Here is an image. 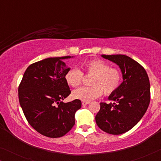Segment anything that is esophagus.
<instances>
[{"label": "esophagus", "mask_w": 161, "mask_h": 161, "mask_svg": "<svg viewBox=\"0 0 161 161\" xmlns=\"http://www.w3.org/2000/svg\"><path fill=\"white\" fill-rule=\"evenodd\" d=\"M89 103V101H82V105H86Z\"/></svg>", "instance_id": "34e87169"}]
</instances>
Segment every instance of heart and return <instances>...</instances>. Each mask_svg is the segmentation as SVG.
Wrapping results in <instances>:
<instances>
[{"label":"heart","instance_id":"1","mask_svg":"<svg viewBox=\"0 0 161 161\" xmlns=\"http://www.w3.org/2000/svg\"><path fill=\"white\" fill-rule=\"evenodd\" d=\"M86 73L93 75L91 78V86H83L72 92V97L81 101H92L102 95L114 93L121 83L122 75L117 69L100 59L88 61L83 66ZM83 73L77 68H72L65 75V80L72 87L78 86L82 82Z\"/></svg>","mask_w":161,"mask_h":161}]
</instances>
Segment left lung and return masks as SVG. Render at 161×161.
I'll return each mask as SVG.
<instances>
[{"label":"left lung","mask_w":161,"mask_h":161,"mask_svg":"<svg viewBox=\"0 0 161 161\" xmlns=\"http://www.w3.org/2000/svg\"><path fill=\"white\" fill-rule=\"evenodd\" d=\"M101 56L119 66L123 81L108 97L114 103H100L96 123L102 130L119 135L133 128L146 113L150 101L149 80L144 68L130 57L122 54Z\"/></svg>","instance_id":"1"}]
</instances>
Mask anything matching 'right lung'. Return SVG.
Returning <instances> with one entry per match:
<instances>
[{
  "label": "right lung",
  "instance_id": "right-lung-1",
  "mask_svg": "<svg viewBox=\"0 0 161 161\" xmlns=\"http://www.w3.org/2000/svg\"><path fill=\"white\" fill-rule=\"evenodd\" d=\"M75 56L53 57L26 69L18 89L19 101L26 119L42 135L59 138L75 125L81 101L61 102L71 93L65 75L71 68L63 60Z\"/></svg>",
  "mask_w": 161,
  "mask_h": 161
}]
</instances>
